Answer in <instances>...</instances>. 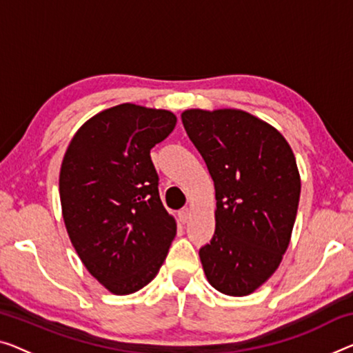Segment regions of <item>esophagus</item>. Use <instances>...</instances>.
I'll use <instances>...</instances> for the list:
<instances>
[{
    "label": "esophagus",
    "instance_id": "esophagus-1",
    "mask_svg": "<svg viewBox=\"0 0 353 353\" xmlns=\"http://www.w3.org/2000/svg\"><path fill=\"white\" fill-rule=\"evenodd\" d=\"M192 217V210L188 208H183L182 210H179V220H181L182 223H187L188 220Z\"/></svg>",
    "mask_w": 353,
    "mask_h": 353
}]
</instances>
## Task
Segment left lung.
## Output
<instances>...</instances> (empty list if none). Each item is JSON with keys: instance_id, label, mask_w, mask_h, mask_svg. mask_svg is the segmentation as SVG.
Returning a JSON list of instances; mask_svg holds the SVG:
<instances>
[{"instance_id": "left-lung-1", "label": "left lung", "mask_w": 353, "mask_h": 353, "mask_svg": "<svg viewBox=\"0 0 353 353\" xmlns=\"http://www.w3.org/2000/svg\"><path fill=\"white\" fill-rule=\"evenodd\" d=\"M182 123L214 181L215 233L199 250L220 293H254L281 265L292 239L301 177L287 139L241 109H187Z\"/></svg>"}]
</instances>
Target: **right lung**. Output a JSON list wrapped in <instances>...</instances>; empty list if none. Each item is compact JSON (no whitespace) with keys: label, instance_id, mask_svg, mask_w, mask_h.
I'll list each match as a JSON object with an SVG mask.
<instances>
[{"label":"right lung","instance_id":"add662e5","mask_svg":"<svg viewBox=\"0 0 353 353\" xmlns=\"http://www.w3.org/2000/svg\"><path fill=\"white\" fill-rule=\"evenodd\" d=\"M177 123L171 110L133 103L94 114L72 136L60 168L65 227L87 271L114 294L154 281L176 236L150 149Z\"/></svg>","mask_w":353,"mask_h":353}]
</instances>
